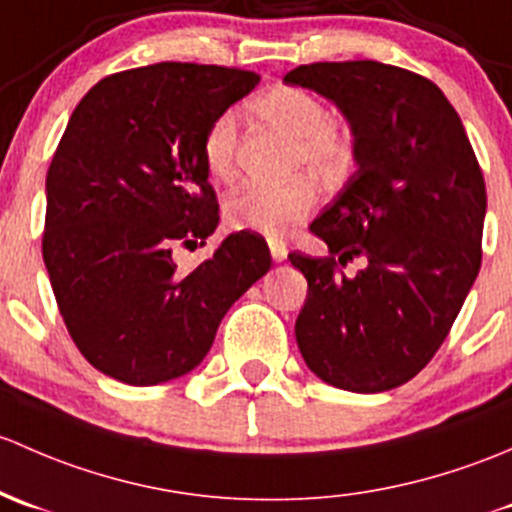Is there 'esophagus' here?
Instances as JSON below:
<instances>
[{"label":"esophagus","mask_w":512,"mask_h":512,"mask_svg":"<svg viewBox=\"0 0 512 512\" xmlns=\"http://www.w3.org/2000/svg\"><path fill=\"white\" fill-rule=\"evenodd\" d=\"M268 251H271L273 261H286L288 246L278 239H268Z\"/></svg>","instance_id":"obj_1"}]
</instances>
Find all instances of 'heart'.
<instances>
[{
  "instance_id": "b5f03b06",
  "label": "heart",
  "mask_w": 512,
  "mask_h": 512,
  "mask_svg": "<svg viewBox=\"0 0 512 512\" xmlns=\"http://www.w3.org/2000/svg\"><path fill=\"white\" fill-rule=\"evenodd\" d=\"M251 110L266 123L293 135L295 170L313 167L318 175L335 179L345 175L355 155V142L345 123L330 115L328 105L300 86H271L251 100ZM239 125L231 110L217 115L204 130L202 160L209 175L229 182L236 172ZM320 199V187L310 175L286 184H246L226 197L224 219L231 229L263 236H286L298 229Z\"/></svg>"
}]
</instances>
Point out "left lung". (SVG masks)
Returning <instances> with one entry per match:
<instances>
[{
  "instance_id": "left-lung-1",
  "label": "left lung",
  "mask_w": 512,
  "mask_h": 512,
  "mask_svg": "<svg viewBox=\"0 0 512 512\" xmlns=\"http://www.w3.org/2000/svg\"><path fill=\"white\" fill-rule=\"evenodd\" d=\"M335 100L355 135L357 170L310 224L330 256L293 251L308 281L295 320L300 355L347 392L416 377L449 335L481 268L486 182L441 88L379 61H323L286 73ZM365 257L347 279L341 268Z\"/></svg>"
}]
</instances>
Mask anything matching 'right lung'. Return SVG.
<instances>
[{"instance_id": "1", "label": "right lung", "mask_w": 512, "mask_h": 512, "mask_svg": "<svg viewBox=\"0 0 512 512\" xmlns=\"http://www.w3.org/2000/svg\"><path fill=\"white\" fill-rule=\"evenodd\" d=\"M258 73L162 61L98 81L73 110L46 175L41 254L81 355L147 387L204 360L226 310L271 268L266 239L229 234L177 271L172 251L219 224L202 138Z\"/></svg>"}]
</instances>
